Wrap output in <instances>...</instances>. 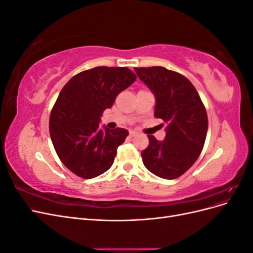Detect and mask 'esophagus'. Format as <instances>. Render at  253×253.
I'll list each match as a JSON object with an SVG mask.
<instances>
[{
    "label": "esophagus",
    "instance_id": "esophagus-1",
    "mask_svg": "<svg viewBox=\"0 0 253 253\" xmlns=\"http://www.w3.org/2000/svg\"><path fill=\"white\" fill-rule=\"evenodd\" d=\"M137 134H138V133L135 132V131H129V136H131V137H134V136H136Z\"/></svg>",
    "mask_w": 253,
    "mask_h": 253
}]
</instances>
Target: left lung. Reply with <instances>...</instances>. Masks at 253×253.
I'll use <instances>...</instances> for the list:
<instances>
[{
  "instance_id": "1",
  "label": "left lung",
  "mask_w": 253,
  "mask_h": 253,
  "mask_svg": "<svg viewBox=\"0 0 253 253\" xmlns=\"http://www.w3.org/2000/svg\"><path fill=\"white\" fill-rule=\"evenodd\" d=\"M134 70L155 95L154 116L167 124L165 140L148 136L150 143L141 152L143 165L158 177L177 178L194 165L204 148L208 131L205 105L185 76L163 66Z\"/></svg>"
}]
</instances>
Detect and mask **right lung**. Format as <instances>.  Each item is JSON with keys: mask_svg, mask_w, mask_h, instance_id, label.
I'll return each mask as SVG.
<instances>
[{"mask_svg": "<svg viewBox=\"0 0 253 253\" xmlns=\"http://www.w3.org/2000/svg\"><path fill=\"white\" fill-rule=\"evenodd\" d=\"M127 67L98 66L77 74L60 91L49 117V134L61 162L79 177H97L112 167L128 135L99 127L103 111L136 80Z\"/></svg>", "mask_w": 253, "mask_h": 253, "instance_id": "right-lung-1", "label": "right lung"}]
</instances>
